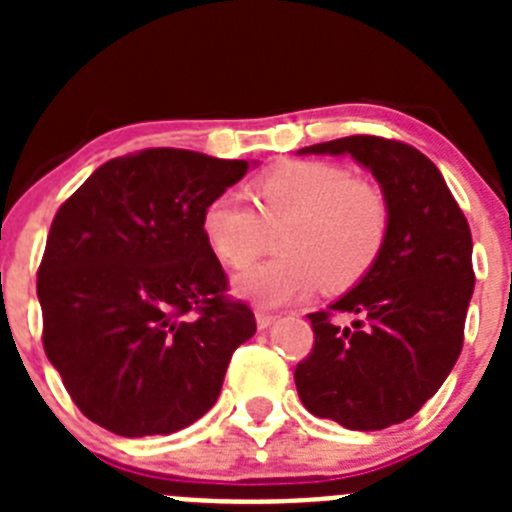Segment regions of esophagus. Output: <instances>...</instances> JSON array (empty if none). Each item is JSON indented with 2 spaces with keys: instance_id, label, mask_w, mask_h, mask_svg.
<instances>
[{
  "instance_id": "esophagus-1",
  "label": "esophagus",
  "mask_w": 512,
  "mask_h": 512,
  "mask_svg": "<svg viewBox=\"0 0 512 512\" xmlns=\"http://www.w3.org/2000/svg\"><path fill=\"white\" fill-rule=\"evenodd\" d=\"M274 323H277V315H271V312H256V325H259V330L271 328Z\"/></svg>"
}]
</instances>
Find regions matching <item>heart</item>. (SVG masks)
<instances>
[{"mask_svg":"<svg viewBox=\"0 0 512 512\" xmlns=\"http://www.w3.org/2000/svg\"><path fill=\"white\" fill-rule=\"evenodd\" d=\"M253 210L238 192L217 194L202 212L207 246L228 269H243L279 233V259L238 274L235 295L259 305H284L330 287L359 282L382 253L390 212L379 189L333 164H287L253 184Z\"/></svg>","mask_w":512,"mask_h":512,"instance_id":"heart-1","label":"heart"}]
</instances>
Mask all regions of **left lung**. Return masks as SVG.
Segmentation results:
<instances>
[{
    "instance_id": "1",
    "label": "left lung",
    "mask_w": 512,
    "mask_h": 512,
    "mask_svg": "<svg viewBox=\"0 0 512 512\" xmlns=\"http://www.w3.org/2000/svg\"><path fill=\"white\" fill-rule=\"evenodd\" d=\"M297 153L351 156L387 202L377 264L328 310L307 315L315 346L295 369L312 415L382 431L413 418L459 359L474 292L469 223L436 164L408 143L348 135ZM333 311H348L352 323L333 324Z\"/></svg>"
}]
</instances>
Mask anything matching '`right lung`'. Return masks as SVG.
<instances>
[{
  "label": "right lung",
  "instance_id": "right-lung-1",
  "mask_svg": "<svg viewBox=\"0 0 512 512\" xmlns=\"http://www.w3.org/2000/svg\"><path fill=\"white\" fill-rule=\"evenodd\" d=\"M251 166L148 148L99 166L56 212L38 269L43 346L92 423L169 436L217 402L256 318L225 300L202 212Z\"/></svg>",
  "mask_w": 512,
  "mask_h": 512
}]
</instances>
